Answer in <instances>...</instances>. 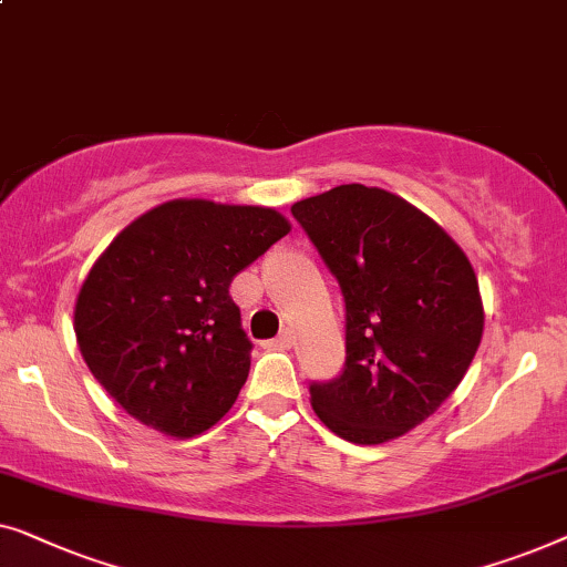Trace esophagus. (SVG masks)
<instances>
[{"instance_id": "34e87169", "label": "esophagus", "mask_w": 567, "mask_h": 567, "mask_svg": "<svg viewBox=\"0 0 567 567\" xmlns=\"http://www.w3.org/2000/svg\"><path fill=\"white\" fill-rule=\"evenodd\" d=\"M292 344H295L292 331H282L280 337H277V339H269V341H265V349H290Z\"/></svg>"}]
</instances>
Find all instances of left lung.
<instances>
[{"instance_id": "left-lung-1", "label": "left lung", "mask_w": 567, "mask_h": 567, "mask_svg": "<svg viewBox=\"0 0 567 567\" xmlns=\"http://www.w3.org/2000/svg\"><path fill=\"white\" fill-rule=\"evenodd\" d=\"M344 295V370L310 382L316 416L354 444L395 440L465 378L483 302L465 251L403 197L341 185L292 205Z\"/></svg>"}]
</instances>
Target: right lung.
<instances>
[{
  "instance_id": "1",
  "label": "right lung",
  "mask_w": 567,
  "mask_h": 567,
  "mask_svg": "<svg viewBox=\"0 0 567 567\" xmlns=\"http://www.w3.org/2000/svg\"><path fill=\"white\" fill-rule=\"evenodd\" d=\"M290 234L272 207L172 200L117 234L76 298L86 367L156 432L195 436L226 416L251 367L230 280Z\"/></svg>"
}]
</instances>
